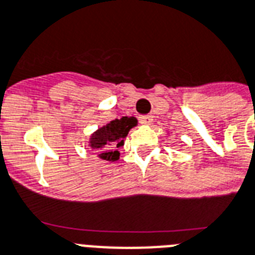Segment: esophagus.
<instances>
[{
  "mask_svg": "<svg viewBox=\"0 0 255 255\" xmlns=\"http://www.w3.org/2000/svg\"><path fill=\"white\" fill-rule=\"evenodd\" d=\"M138 121H140L141 124H144V126H149V124H152L153 118L152 115H141V117L138 118Z\"/></svg>",
  "mask_w": 255,
  "mask_h": 255,
  "instance_id": "1",
  "label": "esophagus"
}]
</instances>
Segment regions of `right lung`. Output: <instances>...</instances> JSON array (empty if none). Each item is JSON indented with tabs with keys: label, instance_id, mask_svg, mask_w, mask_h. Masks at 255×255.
<instances>
[{
	"label": "right lung",
	"instance_id": "obj_1",
	"mask_svg": "<svg viewBox=\"0 0 255 255\" xmlns=\"http://www.w3.org/2000/svg\"><path fill=\"white\" fill-rule=\"evenodd\" d=\"M137 126V119L133 117H123L107 123L93 132L89 138V146L98 152L101 160L110 162L119 160L121 153L118 148L124 145V138L127 137L131 128Z\"/></svg>",
	"mask_w": 255,
	"mask_h": 255
}]
</instances>
